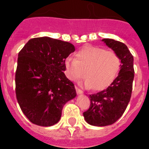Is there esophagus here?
I'll return each instance as SVG.
<instances>
[{
    "label": "esophagus",
    "instance_id": "obj_1",
    "mask_svg": "<svg viewBox=\"0 0 149 149\" xmlns=\"http://www.w3.org/2000/svg\"><path fill=\"white\" fill-rule=\"evenodd\" d=\"M76 91H77V93H78V94H83V91H82V90H80V89L79 88V87H77V86H76Z\"/></svg>",
    "mask_w": 149,
    "mask_h": 149
}]
</instances>
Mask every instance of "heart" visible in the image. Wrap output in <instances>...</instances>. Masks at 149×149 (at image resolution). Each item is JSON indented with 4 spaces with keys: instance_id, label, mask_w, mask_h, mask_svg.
I'll list each match as a JSON object with an SVG mask.
<instances>
[{
    "instance_id": "heart-1",
    "label": "heart",
    "mask_w": 149,
    "mask_h": 149,
    "mask_svg": "<svg viewBox=\"0 0 149 149\" xmlns=\"http://www.w3.org/2000/svg\"><path fill=\"white\" fill-rule=\"evenodd\" d=\"M120 58L112 50L87 45L75 53V59L65 58V76L72 81H79L86 76L84 84L86 88L101 91L109 86L118 77Z\"/></svg>"
}]
</instances>
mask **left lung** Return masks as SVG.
Segmentation results:
<instances>
[{"label":"left lung","mask_w":149,"mask_h":149,"mask_svg":"<svg viewBox=\"0 0 149 149\" xmlns=\"http://www.w3.org/2000/svg\"><path fill=\"white\" fill-rule=\"evenodd\" d=\"M102 41L119 56L120 70L107 88L89 96L91 104L84 117L88 124L99 127L112 125L122 116L132 97L134 77V58L127 45L111 38Z\"/></svg>","instance_id":"1"}]
</instances>
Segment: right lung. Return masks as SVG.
Listing matches in <instances>:
<instances>
[{
	"label": "right lung",
	"instance_id": "obj_1",
	"mask_svg": "<svg viewBox=\"0 0 149 149\" xmlns=\"http://www.w3.org/2000/svg\"><path fill=\"white\" fill-rule=\"evenodd\" d=\"M74 45L49 37L31 38L18 53L15 93L22 112L31 123L49 127L60 120L66 102L77 96L63 71Z\"/></svg>",
	"mask_w": 149,
	"mask_h": 149
}]
</instances>
